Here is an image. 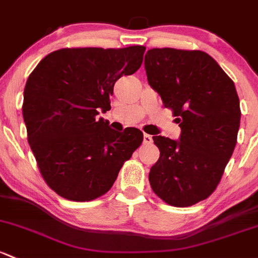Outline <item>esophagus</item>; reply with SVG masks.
<instances>
[{
  "label": "esophagus",
  "mask_w": 258,
  "mask_h": 258,
  "mask_svg": "<svg viewBox=\"0 0 258 258\" xmlns=\"http://www.w3.org/2000/svg\"><path fill=\"white\" fill-rule=\"evenodd\" d=\"M152 142H153V138H152V136H150V135L147 134L143 135V143H145V145H151Z\"/></svg>",
  "instance_id": "34e87169"
}]
</instances>
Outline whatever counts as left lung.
<instances>
[{
	"label": "left lung",
	"instance_id": "8db88e82",
	"mask_svg": "<svg viewBox=\"0 0 258 258\" xmlns=\"http://www.w3.org/2000/svg\"><path fill=\"white\" fill-rule=\"evenodd\" d=\"M145 69L181 130L179 141L153 136L161 154L148 175L151 188L167 204L190 207L213 194L236 146L241 110L235 84L202 50L153 48Z\"/></svg>",
	"mask_w": 258,
	"mask_h": 258
}]
</instances>
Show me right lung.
<instances>
[{"mask_svg":"<svg viewBox=\"0 0 258 258\" xmlns=\"http://www.w3.org/2000/svg\"><path fill=\"white\" fill-rule=\"evenodd\" d=\"M146 47L63 48L31 73L22 106L27 137L45 183L73 202L107 193L143 141L135 127L113 131L100 111L113 85L141 68Z\"/></svg>","mask_w":258,"mask_h":258,"instance_id":"1","label":"right lung"}]
</instances>
